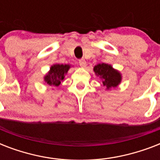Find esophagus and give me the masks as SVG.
I'll use <instances>...</instances> for the list:
<instances>
[{
    "label": "esophagus",
    "instance_id": "obj_1",
    "mask_svg": "<svg viewBox=\"0 0 160 160\" xmlns=\"http://www.w3.org/2000/svg\"><path fill=\"white\" fill-rule=\"evenodd\" d=\"M79 64H80V67H82V68L86 67V61H85V60H80Z\"/></svg>",
    "mask_w": 160,
    "mask_h": 160
}]
</instances>
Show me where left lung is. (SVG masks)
Here are the masks:
<instances>
[{
    "label": "left lung",
    "instance_id": "8db88e82",
    "mask_svg": "<svg viewBox=\"0 0 160 160\" xmlns=\"http://www.w3.org/2000/svg\"><path fill=\"white\" fill-rule=\"evenodd\" d=\"M94 72L97 76L102 80L103 85L106 89L110 90L111 88H115L120 84L122 80V75L119 70H115L109 64H98L94 67Z\"/></svg>",
    "mask_w": 160,
    "mask_h": 160
}]
</instances>
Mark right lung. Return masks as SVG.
Returning a JSON list of instances; mask_svg holds the SVG:
<instances>
[{"instance_id":"obj_1","label":"right lung","mask_w":160,"mask_h":160,"mask_svg":"<svg viewBox=\"0 0 160 160\" xmlns=\"http://www.w3.org/2000/svg\"><path fill=\"white\" fill-rule=\"evenodd\" d=\"M70 68V65L54 64L51 66L48 73L44 76V81L50 86H59L65 79Z\"/></svg>"}]
</instances>
